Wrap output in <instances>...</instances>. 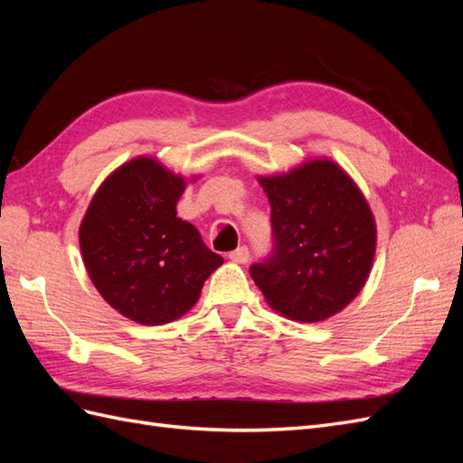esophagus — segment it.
<instances>
[{
  "mask_svg": "<svg viewBox=\"0 0 463 463\" xmlns=\"http://www.w3.org/2000/svg\"><path fill=\"white\" fill-rule=\"evenodd\" d=\"M228 257H230V260H233V262H237V264H245V262L250 259L249 247H245V245L237 247L235 250H232V253H230Z\"/></svg>",
  "mask_w": 463,
  "mask_h": 463,
  "instance_id": "34e87169",
  "label": "esophagus"
}]
</instances>
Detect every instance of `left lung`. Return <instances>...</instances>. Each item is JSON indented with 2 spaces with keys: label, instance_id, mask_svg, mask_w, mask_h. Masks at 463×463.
I'll return each instance as SVG.
<instances>
[{
  "label": "left lung",
  "instance_id": "obj_1",
  "mask_svg": "<svg viewBox=\"0 0 463 463\" xmlns=\"http://www.w3.org/2000/svg\"><path fill=\"white\" fill-rule=\"evenodd\" d=\"M270 201L272 250L249 274L274 311L299 322L325 320L365 286L376 247L371 208L332 160L260 177Z\"/></svg>",
  "mask_w": 463,
  "mask_h": 463
}]
</instances>
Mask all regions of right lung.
Listing matches in <instances>:
<instances>
[{
	"instance_id": "1",
	"label": "right lung",
	"mask_w": 463,
	"mask_h": 463,
	"mask_svg": "<svg viewBox=\"0 0 463 463\" xmlns=\"http://www.w3.org/2000/svg\"><path fill=\"white\" fill-rule=\"evenodd\" d=\"M185 179L152 158L111 174L80 222L82 260L100 296L138 325L158 326L197 303L223 259L177 218Z\"/></svg>"
}]
</instances>
